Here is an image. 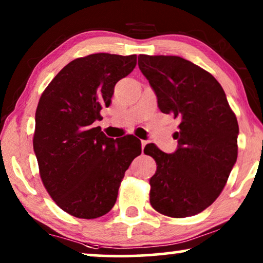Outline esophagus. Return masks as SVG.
Wrapping results in <instances>:
<instances>
[{
  "instance_id": "esophagus-1",
  "label": "esophagus",
  "mask_w": 263,
  "mask_h": 263,
  "mask_svg": "<svg viewBox=\"0 0 263 263\" xmlns=\"http://www.w3.org/2000/svg\"><path fill=\"white\" fill-rule=\"evenodd\" d=\"M146 144H147V141H145V140H141V148H142V149L145 148Z\"/></svg>"
}]
</instances>
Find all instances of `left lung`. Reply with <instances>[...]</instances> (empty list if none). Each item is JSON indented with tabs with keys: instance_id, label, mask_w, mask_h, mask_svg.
Masks as SVG:
<instances>
[{
	"instance_id": "8db88e82",
	"label": "left lung",
	"mask_w": 263,
	"mask_h": 263,
	"mask_svg": "<svg viewBox=\"0 0 263 263\" xmlns=\"http://www.w3.org/2000/svg\"><path fill=\"white\" fill-rule=\"evenodd\" d=\"M139 67L158 99L163 114L179 118L173 155L155 144L145 155L156 161L149 179V203L165 216L182 219L211 205L238 156L237 117L221 84L198 65L174 55H139Z\"/></svg>"
}]
</instances>
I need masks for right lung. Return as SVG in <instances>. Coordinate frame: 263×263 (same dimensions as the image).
<instances>
[{"instance_id":"obj_1","label":"right lung","mask_w":263,"mask_h":263,"mask_svg":"<svg viewBox=\"0 0 263 263\" xmlns=\"http://www.w3.org/2000/svg\"><path fill=\"white\" fill-rule=\"evenodd\" d=\"M135 65V54L77 58L40 98L32 142L41 180L57 205L78 219H97L114 208L125 170L141 153L135 136L114 140L94 125L116 83Z\"/></svg>"}]
</instances>
